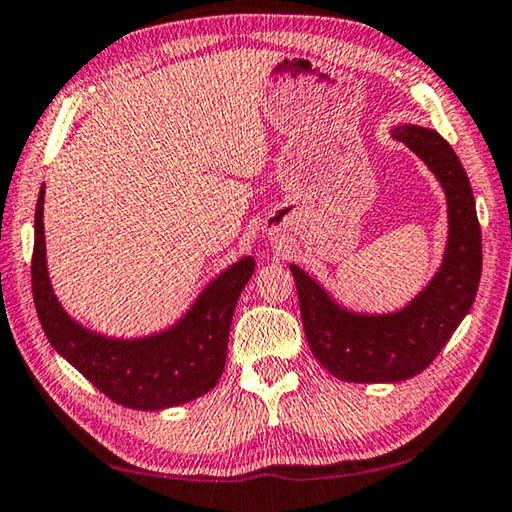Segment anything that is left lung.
Wrapping results in <instances>:
<instances>
[{"label":"left lung","instance_id":"obj_1","mask_svg":"<svg viewBox=\"0 0 512 512\" xmlns=\"http://www.w3.org/2000/svg\"><path fill=\"white\" fill-rule=\"evenodd\" d=\"M433 170L449 205V243L440 271L394 314H355L291 264L307 344L321 367L348 383H399L431 364L472 307L481 280V225L472 184L458 154L433 129H392Z\"/></svg>","mask_w":512,"mask_h":512}]
</instances>
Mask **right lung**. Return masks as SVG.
Returning a JSON list of instances; mask_svg holds the SVG:
<instances>
[{
  "label": "right lung",
  "mask_w": 512,
  "mask_h": 512,
  "mask_svg": "<svg viewBox=\"0 0 512 512\" xmlns=\"http://www.w3.org/2000/svg\"><path fill=\"white\" fill-rule=\"evenodd\" d=\"M45 186L34 218L31 289L50 344L100 389L125 408L164 410L198 399L216 387L225 369L234 307L253 278L255 259L243 257L198 296L175 326L143 339H113L79 326L56 300L45 259Z\"/></svg>",
  "instance_id": "add662e5"
}]
</instances>
